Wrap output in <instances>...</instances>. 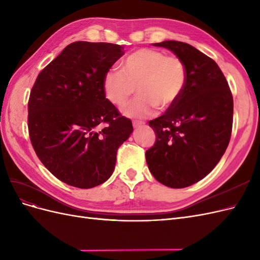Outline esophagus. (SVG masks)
<instances>
[{
	"instance_id": "34e87169",
	"label": "esophagus",
	"mask_w": 260,
	"mask_h": 260,
	"mask_svg": "<svg viewBox=\"0 0 260 260\" xmlns=\"http://www.w3.org/2000/svg\"><path fill=\"white\" fill-rule=\"evenodd\" d=\"M142 125H144L143 121H133V127H135V128L142 127Z\"/></svg>"
}]
</instances>
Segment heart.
Segmentation results:
<instances>
[{
	"instance_id": "b5f03b06",
	"label": "heart",
	"mask_w": 260,
	"mask_h": 260,
	"mask_svg": "<svg viewBox=\"0 0 260 260\" xmlns=\"http://www.w3.org/2000/svg\"><path fill=\"white\" fill-rule=\"evenodd\" d=\"M187 72L183 60L166 56L153 49L130 53L120 62V72L108 70L103 78V91L109 103L118 108L127 105L135 89L139 96L125 108L132 118L152 115L156 107L167 111L183 95Z\"/></svg>"
}]
</instances>
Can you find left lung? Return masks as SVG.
<instances>
[{"mask_svg": "<svg viewBox=\"0 0 260 260\" xmlns=\"http://www.w3.org/2000/svg\"><path fill=\"white\" fill-rule=\"evenodd\" d=\"M165 48L183 60L187 81L178 104L148 122L156 135L145 153L154 178L172 188L190 186L216 167L229 145L233 99L221 69L207 55L180 41Z\"/></svg>", "mask_w": 260, "mask_h": 260, "instance_id": "8db88e82", "label": "left lung"}]
</instances>
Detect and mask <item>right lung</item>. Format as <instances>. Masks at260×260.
I'll use <instances>...</instances> for the list:
<instances>
[{"label": "right lung", "instance_id": "add662e5", "mask_svg": "<svg viewBox=\"0 0 260 260\" xmlns=\"http://www.w3.org/2000/svg\"><path fill=\"white\" fill-rule=\"evenodd\" d=\"M122 55L118 44L74 42L39 74L30 92L31 143L51 174L72 186L108 180L118 147L133 131L103 91L104 75Z\"/></svg>", "mask_w": 260, "mask_h": 260}]
</instances>
